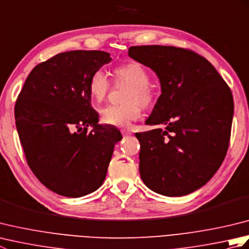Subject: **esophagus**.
Returning <instances> with one entry per match:
<instances>
[{
    "mask_svg": "<svg viewBox=\"0 0 249 249\" xmlns=\"http://www.w3.org/2000/svg\"><path fill=\"white\" fill-rule=\"evenodd\" d=\"M122 135H123V136H130L131 131L129 129H122Z\"/></svg>",
    "mask_w": 249,
    "mask_h": 249,
    "instance_id": "34e87169",
    "label": "esophagus"
}]
</instances>
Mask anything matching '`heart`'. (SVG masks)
I'll return each instance as SVG.
<instances>
[{
    "label": "heart",
    "instance_id": "obj_1",
    "mask_svg": "<svg viewBox=\"0 0 249 249\" xmlns=\"http://www.w3.org/2000/svg\"><path fill=\"white\" fill-rule=\"evenodd\" d=\"M113 75L118 82L130 86L126 94L125 105H109L100 110L105 124L115 127H129L141 115V107L149 108L155 102V94L150 86V73L140 63L130 62L114 68ZM110 89V82L102 71L93 72L89 80V93L94 102H103Z\"/></svg>",
    "mask_w": 249,
    "mask_h": 249
}]
</instances>
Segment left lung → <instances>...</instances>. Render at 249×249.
Listing matches in <instances>:
<instances>
[{"label":"left lung","mask_w":249,"mask_h":249,"mask_svg":"<svg viewBox=\"0 0 249 249\" xmlns=\"http://www.w3.org/2000/svg\"><path fill=\"white\" fill-rule=\"evenodd\" d=\"M128 55L154 71L160 82L147 125H165L136 134L139 171L153 192L185 196L208 183L229 146L233 97L203 56L172 46H135Z\"/></svg>","instance_id":"left-lung-1"}]
</instances>
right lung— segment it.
<instances>
[{
	"label": "right lung",
	"mask_w": 249,
	"mask_h": 249,
	"mask_svg": "<svg viewBox=\"0 0 249 249\" xmlns=\"http://www.w3.org/2000/svg\"><path fill=\"white\" fill-rule=\"evenodd\" d=\"M111 60L98 50L56 54L32 70L16 102V126L28 165L57 195L79 198L98 189L122 140L118 129L98 124L89 93L93 72Z\"/></svg>",
	"instance_id": "1"
}]
</instances>
